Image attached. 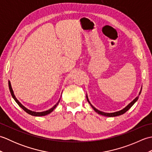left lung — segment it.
I'll return each mask as SVG.
<instances>
[{
    "instance_id": "1",
    "label": "left lung",
    "mask_w": 152,
    "mask_h": 152,
    "mask_svg": "<svg viewBox=\"0 0 152 152\" xmlns=\"http://www.w3.org/2000/svg\"><path fill=\"white\" fill-rule=\"evenodd\" d=\"M141 90H142V88H141ZM141 90H140V93H139V95H140V93H141ZM86 98H87V100H88V102L90 104V105H91V107L93 108V110H95L96 113H98V114H101V115H102L107 116V117H115V116H118V115H120L124 114V113H125L126 112H127L129 109H130L131 106H133V105L134 104V103L137 101V100L138 99V96H137V97L135 98L133 101H132L131 102H130L129 104L127 106H126V107H125L124 109H122V110H121L118 111V112H113V113H106V112H101V111L95 108L94 107V106H93L91 104V103H90V102H89V99H88V95H86Z\"/></svg>"
}]
</instances>
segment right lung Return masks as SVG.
I'll return each mask as SVG.
<instances>
[{
  "instance_id": "right-lung-1",
  "label": "right lung",
  "mask_w": 152,
  "mask_h": 152,
  "mask_svg": "<svg viewBox=\"0 0 152 152\" xmlns=\"http://www.w3.org/2000/svg\"><path fill=\"white\" fill-rule=\"evenodd\" d=\"M8 86H9V89H10V93H11V95L12 96V97L14 98V99L15 100V101L18 103V104L20 106V107L24 111L26 112L27 113H28V114H30L31 115H34V116H43V115H48L50 114V113L52 112L53 110L56 108L57 107V106L58 105V104H59V102L60 101V99L59 100V101H58L56 105H54L52 108H50V110H46V111H44V112H34V111H31L30 110L27 109V108H25V106L23 105H22L20 102H19V101H18V100L15 98V96L14 95V91H13V89L12 88V86H11V83H10V82L8 81Z\"/></svg>"
}]
</instances>
